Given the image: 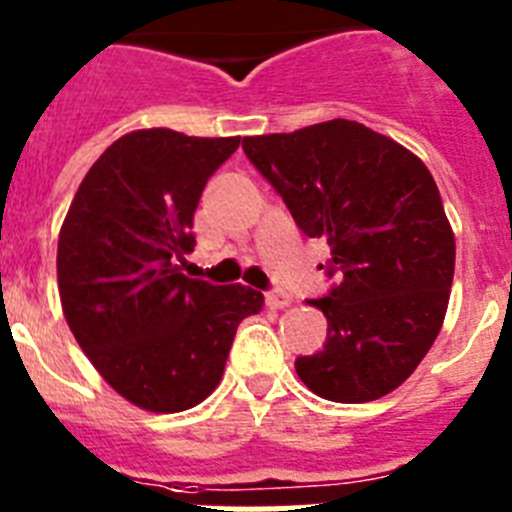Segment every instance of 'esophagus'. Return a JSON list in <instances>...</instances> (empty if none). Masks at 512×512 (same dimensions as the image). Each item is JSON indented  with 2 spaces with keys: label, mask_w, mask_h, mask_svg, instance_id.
I'll list each match as a JSON object with an SVG mask.
<instances>
[{
  "label": "esophagus",
  "mask_w": 512,
  "mask_h": 512,
  "mask_svg": "<svg viewBox=\"0 0 512 512\" xmlns=\"http://www.w3.org/2000/svg\"><path fill=\"white\" fill-rule=\"evenodd\" d=\"M266 305L271 310H284V307L292 305V295L284 292V289H274V292H266Z\"/></svg>",
  "instance_id": "esophagus-1"
}]
</instances>
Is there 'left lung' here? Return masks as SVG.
Instances as JSON below:
<instances>
[{"label": "left lung", "instance_id": "8db88e82", "mask_svg": "<svg viewBox=\"0 0 512 512\" xmlns=\"http://www.w3.org/2000/svg\"><path fill=\"white\" fill-rule=\"evenodd\" d=\"M243 151L297 228L328 238L338 277L310 302L328 318V341L295 361L300 379L333 402L390 395L431 351L454 282V230L428 166L354 120L248 135Z\"/></svg>", "mask_w": 512, "mask_h": 512}]
</instances>
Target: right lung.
Returning <instances> with one entry per match:
<instances>
[{"label": "right lung", "instance_id": "right-lung-1", "mask_svg": "<svg viewBox=\"0 0 512 512\" xmlns=\"http://www.w3.org/2000/svg\"><path fill=\"white\" fill-rule=\"evenodd\" d=\"M235 138L133 130L87 171L58 233V295L76 343L148 413L200 405L223 379L238 323L264 307L243 284L189 279L194 210Z\"/></svg>", "mask_w": 512, "mask_h": 512}]
</instances>
